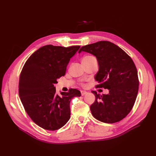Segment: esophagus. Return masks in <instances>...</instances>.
Segmentation results:
<instances>
[{
	"label": "esophagus",
	"mask_w": 156,
	"mask_h": 156,
	"mask_svg": "<svg viewBox=\"0 0 156 156\" xmlns=\"http://www.w3.org/2000/svg\"><path fill=\"white\" fill-rule=\"evenodd\" d=\"M87 93V92H86V91H84V90H81V96H84L85 95V94Z\"/></svg>",
	"instance_id": "esophagus-1"
}]
</instances>
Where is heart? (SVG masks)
Wrapping results in <instances>:
<instances>
[{
  "instance_id": "obj_1",
  "label": "heart",
  "mask_w": 156,
  "mask_h": 156,
  "mask_svg": "<svg viewBox=\"0 0 156 156\" xmlns=\"http://www.w3.org/2000/svg\"><path fill=\"white\" fill-rule=\"evenodd\" d=\"M94 58V56H90V55H87V56H84V57H83V59H82V62H87V61H88V60H90V59H92V58Z\"/></svg>"
}]
</instances>
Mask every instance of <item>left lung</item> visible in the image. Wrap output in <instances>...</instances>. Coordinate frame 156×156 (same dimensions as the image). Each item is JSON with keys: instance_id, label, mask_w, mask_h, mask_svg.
I'll use <instances>...</instances> for the list:
<instances>
[{"instance_id": "1", "label": "left lung", "mask_w": 156, "mask_h": 156, "mask_svg": "<svg viewBox=\"0 0 156 156\" xmlns=\"http://www.w3.org/2000/svg\"><path fill=\"white\" fill-rule=\"evenodd\" d=\"M96 57L99 70L95 80L96 87L107 88V94H97L90 105L93 116L104 123L119 122L133 108L139 90L138 73L133 60L119 46L108 41L83 46L79 49Z\"/></svg>"}]
</instances>
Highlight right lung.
Segmentation results:
<instances>
[{"label":"right lung","mask_w":156,"mask_h":156,"mask_svg":"<svg viewBox=\"0 0 156 156\" xmlns=\"http://www.w3.org/2000/svg\"><path fill=\"white\" fill-rule=\"evenodd\" d=\"M79 45L64 48L47 45L36 51L23 66L19 82V95L27 113L41 128L60 129L70 119L69 103L81 96L77 89L56 94L54 84L64 76L70 58Z\"/></svg>","instance_id":"right-lung-1"}]
</instances>
